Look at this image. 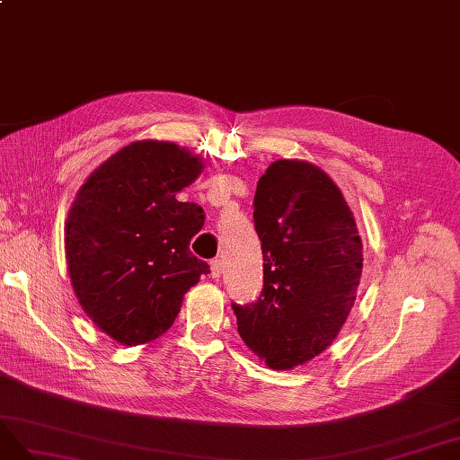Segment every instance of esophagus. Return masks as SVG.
Segmentation results:
<instances>
[{"label":"esophagus","mask_w":460,"mask_h":460,"mask_svg":"<svg viewBox=\"0 0 460 460\" xmlns=\"http://www.w3.org/2000/svg\"><path fill=\"white\" fill-rule=\"evenodd\" d=\"M221 271H224V261H221V260H212L210 261V275H212V279H217L221 275Z\"/></svg>","instance_id":"34e87169"}]
</instances>
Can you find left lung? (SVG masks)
I'll list each match as a JSON object with an SVG mask.
<instances>
[{"instance_id": "8db88e82", "label": "left lung", "mask_w": 460, "mask_h": 460, "mask_svg": "<svg viewBox=\"0 0 460 460\" xmlns=\"http://www.w3.org/2000/svg\"><path fill=\"white\" fill-rule=\"evenodd\" d=\"M254 226L263 288L231 304L244 344L285 370L314 359L342 329L363 271V244L342 192L321 168L277 160L260 177Z\"/></svg>"}]
</instances>
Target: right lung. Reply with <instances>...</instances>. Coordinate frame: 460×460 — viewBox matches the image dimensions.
Returning <instances> with one entry per match:
<instances>
[{"label":"right lung","instance_id":"obj_1","mask_svg":"<svg viewBox=\"0 0 460 460\" xmlns=\"http://www.w3.org/2000/svg\"><path fill=\"white\" fill-rule=\"evenodd\" d=\"M202 160L166 141H136L87 177L66 219L68 275L82 309L126 346L164 334L185 292L210 273L189 244L204 210L177 192Z\"/></svg>","mask_w":460,"mask_h":460}]
</instances>
